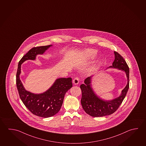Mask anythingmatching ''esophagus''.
<instances>
[{"label":"esophagus","mask_w":146,"mask_h":146,"mask_svg":"<svg viewBox=\"0 0 146 146\" xmlns=\"http://www.w3.org/2000/svg\"><path fill=\"white\" fill-rule=\"evenodd\" d=\"M79 82V78L78 77H76L73 80V83L74 84V85H77Z\"/></svg>","instance_id":"esophagus-1"}]
</instances>
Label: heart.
Returning <instances> with one entry per match:
<instances>
[{
  "mask_svg": "<svg viewBox=\"0 0 146 146\" xmlns=\"http://www.w3.org/2000/svg\"><path fill=\"white\" fill-rule=\"evenodd\" d=\"M97 53V51L96 50H94L93 49H86L85 50L83 51L82 54L86 60H90V59L94 58L96 56ZM98 62H99V61H97V62L92 65V66L90 67V68L88 70V72H93L96 70L97 69Z\"/></svg>",
  "mask_w": 146,
  "mask_h": 146,
  "instance_id": "obj_1",
  "label": "heart"
}]
</instances>
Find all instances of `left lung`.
Instances as JSON below:
<instances>
[{"label": "left lung", "instance_id": "left-lung-1", "mask_svg": "<svg viewBox=\"0 0 146 146\" xmlns=\"http://www.w3.org/2000/svg\"><path fill=\"white\" fill-rule=\"evenodd\" d=\"M114 54V61L112 66L109 68H117L125 72L127 77V84L119 97L111 100H106L98 97L93 90L91 84L93 76L87 78L84 80V84L80 85L82 91L81 103L84 111L91 116L103 117L114 113L122 104L129 90V68L122 56L115 51Z\"/></svg>", "mask_w": 146, "mask_h": 146}]
</instances>
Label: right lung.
<instances>
[{
  "label": "right lung",
  "instance_id": "add662e5",
  "mask_svg": "<svg viewBox=\"0 0 146 146\" xmlns=\"http://www.w3.org/2000/svg\"><path fill=\"white\" fill-rule=\"evenodd\" d=\"M51 46L52 45L40 46L30 49L19 62L16 73V86L21 101L32 114L44 118L53 116L60 110L64 96L72 86V78L57 79L48 90L35 94L25 88L19 75L21 64L28 60H35L37 55L42 54Z\"/></svg>",
  "mask_w": 146,
  "mask_h": 146
}]
</instances>
